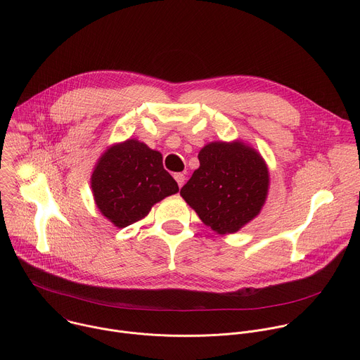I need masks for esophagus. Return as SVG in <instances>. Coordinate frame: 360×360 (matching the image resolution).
Wrapping results in <instances>:
<instances>
[{
	"label": "esophagus",
	"instance_id": "obj_1",
	"mask_svg": "<svg viewBox=\"0 0 360 360\" xmlns=\"http://www.w3.org/2000/svg\"><path fill=\"white\" fill-rule=\"evenodd\" d=\"M174 178H175V181L178 182V186L182 188V185L185 184V175H184V174H175Z\"/></svg>",
	"mask_w": 360,
	"mask_h": 360
}]
</instances>
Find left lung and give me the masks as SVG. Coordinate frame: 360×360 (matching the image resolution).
<instances>
[{"label":"left lung","mask_w":360,"mask_h":360,"mask_svg":"<svg viewBox=\"0 0 360 360\" xmlns=\"http://www.w3.org/2000/svg\"><path fill=\"white\" fill-rule=\"evenodd\" d=\"M181 196L215 232H238L258 217L266 200L269 171L258 150L240 141L211 142Z\"/></svg>","instance_id":"8db88e82"}]
</instances>
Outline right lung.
<instances>
[{"label": "right lung", "instance_id": "obj_1", "mask_svg": "<svg viewBox=\"0 0 360 360\" xmlns=\"http://www.w3.org/2000/svg\"><path fill=\"white\" fill-rule=\"evenodd\" d=\"M91 188L98 210L117 228L145 218L157 202L179 191L164 169L161 152L136 139L115 143L102 153Z\"/></svg>", "mask_w": 360, "mask_h": 360}]
</instances>
